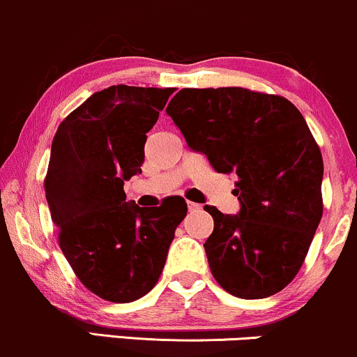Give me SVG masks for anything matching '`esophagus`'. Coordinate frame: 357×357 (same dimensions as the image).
I'll list each match as a JSON object with an SVG mask.
<instances>
[{"label":"esophagus","instance_id":"esophagus-1","mask_svg":"<svg viewBox=\"0 0 357 357\" xmlns=\"http://www.w3.org/2000/svg\"><path fill=\"white\" fill-rule=\"evenodd\" d=\"M186 204H188V209H190V211H197V209L201 208L199 204H197V203H192V201H188Z\"/></svg>","mask_w":357,"mask_h":357}]
</instances>
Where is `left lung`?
<instances>
[{
    "label": "left lung",
    "instance_id": "8db88e82",
    "mask_svg": "<svg viewBox=\"0 0 357 357\" xmlns=\"http://www.w3.org/2000/svg\"><path fill=\"white\" fill-rule=\"evenodd\" d=\"M166 113L218 173L238 176L241 209L213 216L204 251L214 279L236 298L279 293L304 263L323 216V156L286 98L244 88H184Z\"/></svg>",
    "mask_w": 357,
    "mask_h": 357
}]
</instances>
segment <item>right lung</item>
Returning a JSON list of instances; mask_svg holds the SVG:
<instances>
[{
    "label": "right lung",
    "instance_id": "right-lung-1",
    "mask_svg": "<svg viewBox=\"0 0 357 357\" xmlns=\"http://www.w3.org/2000/svg\"><path fill=\"white\" fill-rule=\"evenodd\" d=\"M173 91L109 86L68 114L51 144L45 191L59 248L79 281L106 301L131 303L153 289L188 213L178 197L139 208L123 190L141 173L146 132Z\"/></svg>",
    "mask_w": 357,
    "mask_h": 357
}]
</instances>
